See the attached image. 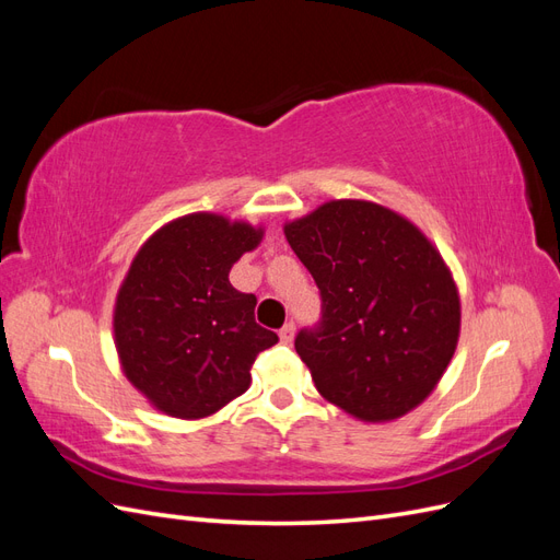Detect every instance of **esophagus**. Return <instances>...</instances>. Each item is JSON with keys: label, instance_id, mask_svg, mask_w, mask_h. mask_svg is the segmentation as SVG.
<instances>
[{"label": "esophagus", "instance_id": "obj_1", "mask_svg": "<svg viewBox=\"0 0 560 560\" xmlns=\"http://www.w3.org/2000/svg\"><path fill=\"white\" fill-rule=\"evenodd\" d=\"M294 334H296L294 322H287V325L280 329V341L282 343H292L294 341Z\"/></svg>", "mask_w": 560, "mask_h": 560}]
</instances>
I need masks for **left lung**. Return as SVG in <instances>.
<instances>
[{"instance_id":"obj_1","label":"left lung","mask_w":560,"mask_h":560,"mask_svg":"<svg viewBox=\"0 0 560 560\" xmlns=\"http://www.w3.org/2000/svg\"><path fill=\"white\" fill-rule=\"evenodd\" d=\"M311 270L322 319L296 336L317 393L364 422L425 401L460 338V294L413 222L371 200H329L284 224Z\"/></svg>"}]
</instances>
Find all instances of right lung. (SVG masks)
I'll list each match as a JSON object with an SVG mask.
<instances>
[{
	"label": "right lung",
	"mask_w": 560,
	"mask_h": 560,
	"mask_svg": "<svg viewBox=\"0 0 560 560\" xmlns=\"http://www.w3.org/2000/svg\"><path fill=\"white\" fill-rule=\"evenodd\" d=\"M261 226L194 212L161 226L118 287L114 346L126 378L165 416L198 420L241 397L278 334L254 322L257 296L229 282Z\"/></svg>",
	"instance_id": "add662e5"
}]
</instances>
